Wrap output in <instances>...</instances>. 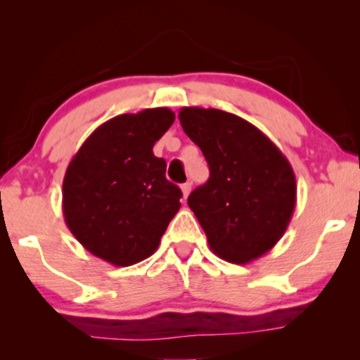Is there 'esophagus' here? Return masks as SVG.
Here are the masks:
<instances>
[{
	"mask_svg": "<svg viewBox=\"0 0 360 360\" xmlns=\"http://www.w3.org/2000/svg\"><path fill=\"white\" fill-rule=\"evenodd\" d=\"M180 188H181V193H184V198H188V195H190V191H191V184H190V181H186V184L181 185Z\"/></svg>",
	"mask_w": 360,
	"mask_h": 360,
	"instance_id": "1",
	"label": "esophagus"
}]
</instances>
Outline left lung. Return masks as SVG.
Segmentation results:
<instances>
[{
  "mask_svg": "<svg viewBox=\"0 0 360 360\" xmlns=\"http://www.w3.org/2000/svg\"><path fill=\"white\" fill-rule=\"evenodd\" d=\"M179 120L210 167L208 181L188 196L210 249L231 264L262 257L285 234L297 203L287 157L231 112L190 106L181 108Z\"/></svg>",
  "mask_w": 360,
  "mask_h": 360,
  "instance_id": "obj_1",
  "label": "left lung"
}]
</instances>
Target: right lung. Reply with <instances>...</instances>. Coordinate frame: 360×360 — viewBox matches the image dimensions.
<instances>
[{"mask_svg":"<svg viewBox=\"0 0 360 360\" xmlns=\"http://www.w3.org/2000/svg\"><path fill=\"white\" fill-rule=\"evenodd\" d=\"M169 108L103 122L67 167L62 210L75 239L117 267L150 257L180 210L181 191L165 179L152 147L174 124Z\"/></svg>","mask_w":360,"mask_h":360,"instance_id":"add662e5","label":"right lung"}]
</instances>
